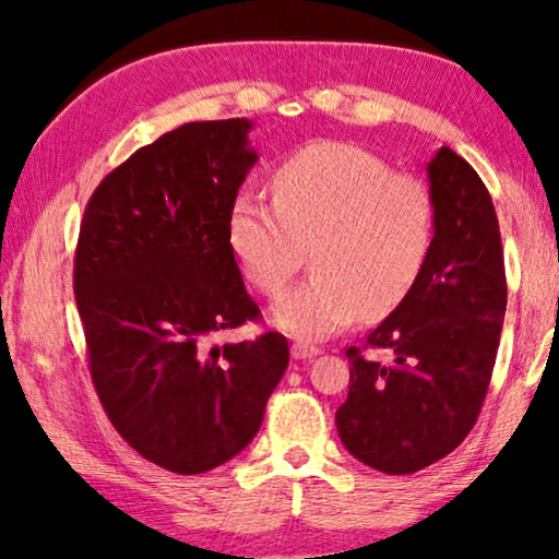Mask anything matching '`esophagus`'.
<instances>
[{"instance_id": "1", "label": "esophagus", "mask_w": 559, "mask_h": 559, "mask_svg": "<svg viewBox=\"0 0 559 559\" xmlns=\"http://www.w3.org/2000/svg\"><path fill=\"white\" fill-rule=\"evenodd\" d=\"M318 354H320V348L312 346V343H302V341L293 343V358H297V361H305V358H312Z\"/></svg>"}]
</instances>
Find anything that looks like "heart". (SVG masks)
Wrapping results in <instances>:
<instances>
[{
    "mask_svg": "<svg viewBox=\"0 0 559 559\" xmlns=\"http://www.w3.org/2000/svg\"><path fill=\"white\" fill-rule=\"evenodd\" d=\"M274 205L239 195L228 209V249L243 280L277 297L310 250L312 277L274 305L297 341H325L358 318H384L407 300L430 262L438 213L430 188L392 173L373 152L316 142L272 173Z\"/></svg>",
    "mask_w": 559,
    "mask_h": 559,
    "instance_id": "1",
    "label": "heart"
}]
</instances>
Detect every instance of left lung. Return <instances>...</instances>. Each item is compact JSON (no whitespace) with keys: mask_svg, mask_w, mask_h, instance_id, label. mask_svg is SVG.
Returning <instances> with one entry per match:
<instances>
[{"mask_svg":"<svg viewBox=\"0 0 559 559\" xmlns=\"http://www.w3.org/2000/svg\"><path fill=\"white\" fill-rule=\"evenodd\" d=\"M427 178L438 213L430 262L366 338L394 361L350 346L348 400L335 412L348 453L389 476L427 468L473 430L507 312L499 218L484 180L450 147L435 152Z\"/></svg>","mask_w":559,"mask_h":559,"instance_id":"left-lung-1","label":"left lung"}]
</instances>
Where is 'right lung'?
<instances>
[{"instance_id":"add662e5","label":"right lung","mask_w":559,"mask_h":559,"mask_svg":"<svg viewBox=\"0 0 559 559\" xmlns=\"http://www.w3.org/2000/svg\"><path fill=\"white\" fill-rule=\"evenodd\" d=\"M249 119L190 121L94 190L73 293L96 394L159 468L195 476L249 445L289 364L287 338L216 346L259 318L228 249V209L257 163Z\"/></svg>"}]
</instances>
